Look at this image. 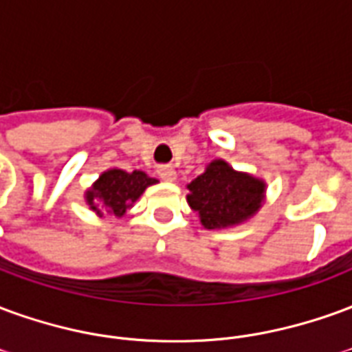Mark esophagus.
<instances>
[{
	"mask_svg": "<svg viewBox=\"0 0 352 352\" xmlns=\"http://www.w3.org/2000/svg\"><path fill=\"white\" fill-rule=\"evenodd\" d=\"M158 175H160L162 181L171 183V181H175L177 179V171L171 168V166H162V168H158Z\"/></svg>",
	"mask_w": 352,
	"mask_h": 352,
	"instance_id": "34e87169",
	"label": "esophagus"
}]
</instances>
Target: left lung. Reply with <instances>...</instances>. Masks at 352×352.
Here are the masks:
<instances>
[{"mask_svg":"<svg viewBox=\"0 0 352 352\" xmlns=\"http://www.w3.org/2000/svg\"><path fill=\"white\" fill-rule=\"evenodd\" d=\"M186 188V201L198 213L199 224L207 230H224L239 226L258 213L267 184L264 179L237 171L226 160L217 158Z\"/></svg>","mask_w":352,"mask_h":352,"instance_id":"obj_1","label":"left lung"}]
</instances>
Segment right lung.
<instances>
[{
    "instance_id": "add662e5",
    "label": "right lung",
    "mask_w": 352,
    "mask_h": 352,
    "mask_svg": "<svg viewBox=\"0 0 352 352\" xmlns=\"http://www.w3.org/2000/svg\"><path fill=\"white\" fill-rule=\"evenodd\" d=\"M156 183V179L141 169L128 173L124 169L109 168L94 181L90 188H87L85 201L88 209H92L98 217H103V213L122 217L141 198V194Z\"/></svg>"
}]
</instances>
